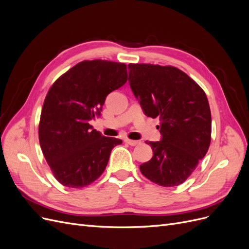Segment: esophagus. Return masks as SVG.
<instances>
[{
    "instance_id": "esophagus-1",
    "label": "esophagus",
    "mask_w": 249,
    "mask_h": 249,
    "mask_svg": "<svg viewBox=\"0 0 249 249\" xmlns=\"http://www.w3.org/2000/svg\"><path fill=\"white\" fill-rule=\"evenodd\" d=\"M124 142L126 144H129L131 146H136L138 144H140V141H136V140H131V139H125Z\"/></svg>"
}]
</instances>
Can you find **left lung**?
<instances>
[{"instance_id": "1", "label": "left lung", "mask_w": 249, "mask_h": 249, "mask_svg": "<svg viewBox=\"0 0 249 249\" xmlns=\"http://www.w3.org/2000/svg\"><path fill=\"white\" fill-rule=\"evenodd\" d=\"M129 83L144 114L160 120L161 140L149 141L153 158L142 175L163 187L178 186L196 168L211 142V110L206 93L173 66L129 64Z\"/></svg>"}]
</instances>
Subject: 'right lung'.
I'll use <instances>...</instances> for the list:
<instances>
[{"label":"right lung","instance_id":"1","mask_svg":"<svg viewBox=\"0 0 249 249\" xmlns=\"http://www.w3.org/2000/svg\"><path fill=\"white\" fill-rule=\"evenodd\" d=\"M126 80L125 64L92 60L74 65L50 88L40 115L39 143L63 186L82 188L94 182L113 147L123 143L103 136L89 122L101 116L107 95Z\"/></svg>","mask_w":249,"mask_h":249}]
</instances>
